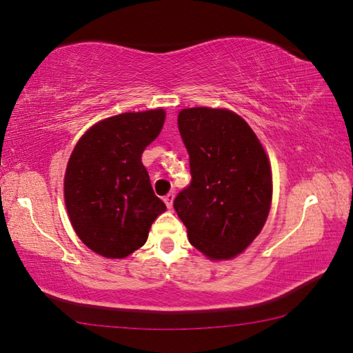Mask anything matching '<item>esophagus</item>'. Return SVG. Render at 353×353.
<instances>
[{
	"label": "esophagus",
	"instance_id": "34e87169",
	"mask_svg": "<svg viewBox=\"0 0 353 353\" xmlns=\"http://www.w3.org/2000/svg\"><path fill=\"white\" fill-rule=\"evenodd\" d=\"M163 201H165L166 207L171 208V207H172V202H174V194H172V193H168V194H166L165 198H163Z\"/></svg>",
	"mask_w": 353,
	"mask_h": 353
}]
</instances>
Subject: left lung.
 I'll list each match as a JSON object with an SVG mask.
<instances>
[{
	"label": "left lung",
	"mask_w": 353,
	"mask_h": 353,
	"mask_svg": "<svg viewBox=\"0 0 353 353\" xmlns=\"http://www.w3.org/2000/svg\"><path fill=\"white\" fill-rule=\"evenodd\" d=\"M177 126L193 181L174 199L188 240L210 260L244 252L265 225L272 202V172L249 124L229 109L188 107Z\"/></svg>",
	"instance_id": "8db88e82"
}]
</instances>
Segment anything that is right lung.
<instances>
[{"mask_svg": "<svg viewBox=\"0 0 353 353\" xmlns=\"http://www.w3.org/2000/svg\"><path fill=\"white\" fill-rule=\"evenodd\" d=\"M166 112H124L85 130L70 155L63 198L79 240L105 259H126L146 243L166 205L154 194L141 154Z\"/></svg>", "mask_w": 353, "mask_h": 353, "instance_id": "1", "label": "right lung"}]
</instances>
